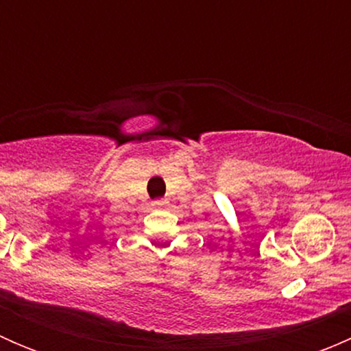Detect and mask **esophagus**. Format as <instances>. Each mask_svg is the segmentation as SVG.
<instances>
[{"label":"esophagus","mask_w":351,"mask_h":351,"mask_svg":"<svg viewBox=\"0 0 351 351\" xmlns=\"http://www.w3.org/2000/svg\"><path fill=\"white\" fill-rule=\"evenodd\" d=\"M165 204H166L165 200H154V202H153L154 207H162V205H165Z\"/></svg>","instance_id":"obj_1"}]
</instances>
